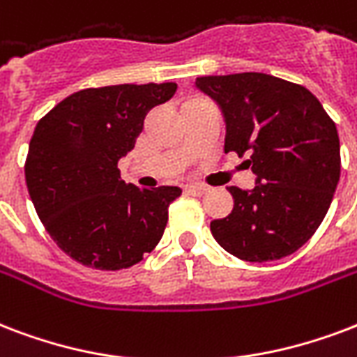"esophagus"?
<instances>
[{
  "instance_id": "1",
  "label": "esophagus",
  "mask_w": 357,
  "mask_h": 357,
  "mask_svg": "<svg viewBox=\"0 0 357 357\" xmlns=\"http://www.w3.org/2000/svg\"><path fill=\"white\" fill-rule=\"evenodd\" d=\"M185 192L187 195H192V197H202L208 192V187H204V185H187L185 187Z\"/></svg>"
}]
</instances>
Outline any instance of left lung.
I'll return each instance as SVG.
<instances>
[{
	"mask_svg": "<svg viewBox=\"0 0 357 357\" xmlns=\"http://www.w3.org/2000/svg\"><path fill=\"white\" fill-rule=\"evenodd\" d=\"M197 88L219 105L225 151L257 174L255 189L228 187L232 213L211 221L217 243L245 262L292 255L317 232L341 176L333 119L303 86L264 73L200 76Z\"/></svg>",
	"mask_w": 357,
	"mask_h": 357,
	"instance_id": "8db88e82",
	"label": "left lung"
}]
</instances>
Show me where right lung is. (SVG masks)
Returning a JSON list of instances; mask_svg holds the SVG:
<instances>
[{"label":"right lung","instance_id":"add662e5","mask_svg":"<svg viewBox=\"0 0 357 357\" xmlns=\"http://www.w3.org/2000/svg\"><path fill=\"white\" fill-rule=\"evenodd\" d=\"M178 86L119 84L76 91L40 119L29 142L26 183L58 247L93 269L135 266L155 249L179 187L125 183L118 160L135 148L144 119Z\"/></svg>","mask_w":357,"mask_h":357}]
</instances>
